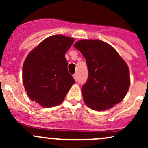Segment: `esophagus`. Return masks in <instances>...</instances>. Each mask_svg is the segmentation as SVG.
<instances>
[{
    "label": "esophagus",
    "mask_w": 148,
    "mask_h": 148,
    "mask_svg": "<svg viewBox=\"0 0 148 148\" xmlns=\"http://www.w3.org/2000/svg\"><path fill=\"white\" fill-rule=\"evenodd\" d=\"M73 77H74V79H75V81H77V79H78V78H77V74H75L73 75Z\"/></svg>",
    "instance_id": "34e87169"
}]
</instances>
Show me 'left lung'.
Masks as SVG:
<instances>
[{"mask_svg":"<svg viewBox=\"0 0 148 148\" xmlns=\"http://www.w3.org/2000/svg\"><path fill=\"white\" fill-rule=\"evenodd\" d=\"M86 59L88 79L82 87L85 104L97 111L120 103L130 87V71L117 51L99 40L74 44Z\"/></svg>","mask_w":148,"mask_h":148,"instance_id":"8db88e82","label":"left lung"}]
</instances>
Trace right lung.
Here are the masks:
<instances>
[{"instance_id": "right-lung-1", "label": "right lung", "mask_w": 148, "mask_h": 148, "mask_svg": "<svg viewBox=\"0 0 148 148\" xmlns=\"http://www.w3.org/2000/svg\"><path fill=\"white\" fill-rule=\"evenodd\" d=\"M73 43V38L52 36L30 52L23 66V83L31 100L44 107L63 102L75 83L65 58Z\"/></svg>"}]
</instances>
